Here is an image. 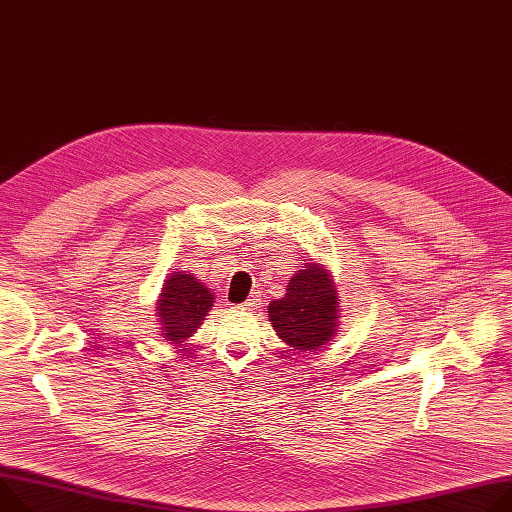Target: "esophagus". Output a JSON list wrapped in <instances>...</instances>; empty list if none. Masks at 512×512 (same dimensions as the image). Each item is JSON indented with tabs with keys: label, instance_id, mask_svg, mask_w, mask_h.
<instances>
[{
	"label": "esophagus",
	"instance_id": "1",
	"mask_svg": "<svg viewBox=\"0 0 512 512\" xmlns=\"http://www.w3.org/2000/svg\"><path fill=\"white\" fill-rule=\"evenodd\" d=\"M239 308H241V310H255V308H259V298L251 296V298H249L247 302H243Z\"/></svg>",
	"mask_w": 512,
	"mask_h": 512
}]
</instances>
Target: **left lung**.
Wrapping results in <instances>:
<instances>
[{"instance_id": "left-lung-1", "label": "left lung", "mask_w": 512, "mask_h": 512, "mask_svg": "<svg viewBox=\"0 0 512 512\" xmlns=\"http://www.w3.org/2000/svg\"><path fill=\"white\" fill-rule=\"evenodd\" d=\"M277 337L300 351L327 345L339 327V296L329 269L308 263L290 277L286 296L267 308Z\"/></svg>"}]
</instances>
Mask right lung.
I'll return each instance as SVG.
<instances>
[{
    "instance_id": "1",
    "label": "right lung",
    "mask_w": 512,
    "mask_h": 512,
    "mask_svg": "<svg viewBox=\"0 0 512 512\" xmlns=\"http://www.w3.org/2000/svg\"><path fill=\"white\" fill-rule=\"evenodd\" d=\"M212 302L214 296L210 294V288L198 282L194 275L173 271L165 280L157 300V316L161 324L159 333L173 345L185 343L200 329L202 320H206Z\"/></svg>"
}]
</instances>
